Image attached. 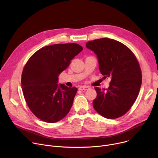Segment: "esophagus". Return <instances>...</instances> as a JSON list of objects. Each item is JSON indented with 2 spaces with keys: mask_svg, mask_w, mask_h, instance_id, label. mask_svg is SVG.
I'll use <instances>...</instances> for the list:
<instances>
[{
  "mask_svg": "<svg viewBox=\"0 0 158 158\" xmlns=\"http://www.w3.org/2000/svg\"><path fill=\"white\" fill-rule=\"evenodd\" d=\"M89 86H81L79 88V90H81V91H86V90H88L89 89Z\"/></svg>",
  "mask_w": 158,
  "mask_h": 158,
  "instance_id": "esophagus-1",
  "label": "esophagus"
}]
</instances>
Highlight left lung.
<instances>
[{"instance_id":"8db88e82","label":"left lung","mask_w":158,"mask_h":158,"mask_svg":"<svg viewBox=\"0 0 158 158\" xmlns=\"http://www.w3.org/2000/svg\"><path fill=\"white\" fill-rule=\"evenodd\" d=\"M86 46L96 54L100 73L111 78L108 89L94 88L97 96L93 107L106 118H119L130 110L139 94L142 85L139 62L128 47L112 39L91 40Z\"/></svg>"}]
</instances>
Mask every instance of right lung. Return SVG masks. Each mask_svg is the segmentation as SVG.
Segmentation results:
<instances>
[{"mask_svg":"<svg viewBox=\"0 0 158 158\" xmlns=\"http://www.w3.org/2000/svg\"><path fill=\"white\" fill-rule=\"evenodd\" d=\"M82 49L75 43L53 44L40 48L28 60L21 86L29 109L40 120L56 123L69 112L77 89L58 84V76Z\"/></svg>","mask_w":158,"mask_h":158,"instance_id":"obj_1","label":"right lung"}]
</instances>
